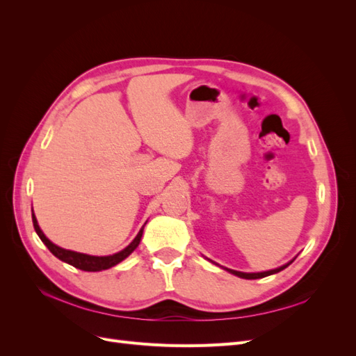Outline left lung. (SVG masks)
I'll use <instances>...</instances> for the list:
<instances>
[{
	"label": "left lung",
	"mask_w": 356,
	"mask_h": 356,
	"mask_svg": "<svg viewBox=\"0 0 356 356\" xmlns=\"http://www.w3.org/2000/svg\"><path fill=\"white\" fill-rule=\"evenodd\" d=\"M291 263H293V261H289V263H286V264H284V266H281V267H277V268H273V270L260 272V273H243V272H238V270H232V268H225V270L230 272L232 275L243 277V279H260V277H266V276H268V275H275V273H277V272L284 270V268H286Z\"/></svg>",
	"instance_id": "1"
}]
</instances>
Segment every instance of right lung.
<instances>
[{
  "label": "right lung",
  "mask_w": 356,
  "mask_h": 356,
  "mask_svg": "<svg viewBox=\"0 0 356 356\" xmlns=\"http://www.w3.org/2000/svg\"><path fill=\"white\" fill-rule=\"evenodd\" d=\"M32 222H34V229H35L37 234L40 236L41 242L49 248V251L53 255L58 257L59 260H62L63 263H68V264L74 266L75 268H80V270H84V272L106 270V268H110V267L118 264L120 261H123L124 258H127L129 255H131L136 250V246L139 245V242H141L144 225H145V224L143 225V229L139 230V233L136 234V238L131 243H129L124 248V250H122L120 252L113 254V255H105V257H96V255H88V254L75 252V251H70V250H63V248H60V246L55 245L53 242H50L44 236V233L41 232L34 212H32Z\"/></svg>",
  "instance_id": "right-lung-1"
}]
</instances>
